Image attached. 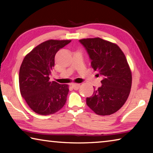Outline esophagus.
I'll use <instances>...</instances> for the list:
<instances>
[{
    "label": "esophagus",
    "mask_w": 153,
    "mask_h": 153,
    "mask_svg": "<svg viewBox=\"0 0 153 153\" xmlns=\"http://www.w3.org/2000/svg\"><path fill=\"white\" fill-rule=\"evenodd\" d=\"M79 87H80V84H72V88H73L74 90H77Z\"/></svg>",
    "instance_id": "obj_1"
}]
</instances>
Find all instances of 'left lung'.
Wrapping results in <instances>:
<instances>
[{"mask_svg": "<svg viewBox=\"0 0 153 153\" xmlns=\"http://www.w3.org/2000/svg\"><path fill=\"white\" fill-rule=\"evenodd\" d=\"M86 48L91 66L103 79L86 104L99 115H111L128 99L131 86V73L126 56L115 44L100 38L79 40Z\"/></svg>", "mask_w": 153, "mask_h": 153, "instance_id": "obj_1", "label": "left lung"}]
</instances>
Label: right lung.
<instances>
[{
    "instance_id": "1",
    "label": "right lung",
    "mask_w": 153,
    "mask_h": 153,
    "mask_svg": "<svg viewBox=\"0 0 153 153\" xmlns=\"http://www.w3.org/2000/svg\"><path fill=\"white\" fill-rule=\"evenodd\" d=\"M71 41H45L23 60L19 74L21 94L31 109L39 115L55 113L65 104L68 85L51 82L49 76L55 66L56 53Z\"/></svg>"
}]
</instances>
